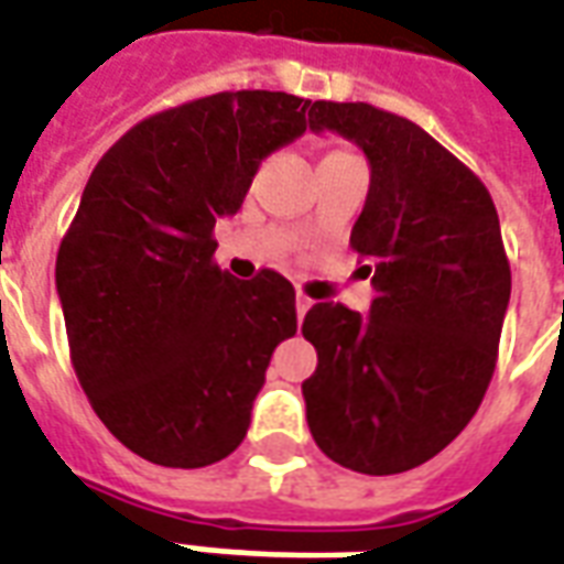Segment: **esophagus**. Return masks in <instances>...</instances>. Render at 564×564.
<instances>
[{
  "label": "esophagus",
  "instance_id": "esophagus-1",
  "mask_svg": "<svg viewBox=\"0 0 564 564\" xmlns=\"http://www.w3.org/2000/svg\"><path fill=\"white\" fill-rule=\"evenodd\" d=\"M294 306H297V318H303V315L310 313V306H313V301L303 294V291H297V297H294Z\"/></svg>",
  "mask_w": 564,
  "mask_h": 564
}]
</instances>
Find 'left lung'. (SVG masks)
<instances>
[{"mask_svg":"<svg viewBox=\"0 0 564 564\" xmlns=\"http://www.w3.org/2000/svg\"><path fill=\"white\" fill-rule=\"evenodd\" d=\"M310 130L365 151L370 191L352 246L377 297L361 315L315 303L303 337L318 367L306 422L337 465L386 477L441 453L489 389L510 263L489 191L419 123L367 102L318 99Z\"/></svg>","mask_w":564,"mask_h":564,"instance_id":"left-lung-1","label":"left lung"}]
</instances>
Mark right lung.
I'll return each mask as SVG.
<instances>
[{
  "label": "right lung",
  "instance_id": "right-lung-1",
  "mask_svg": "<svg viewBox=\"0 0 564 564\" xmlns=\"http://www.w3.org/2000/svg\"><path fill=\"white\" fill-rule=\"evenodd\" d=\"M282 90L212 94L151 115L102 154L57 251L72 367L118 441L163 467L237 449L270 355L297 330L294 289L212 261L258 166L310 127Z\"/></svg>",
  "mask_w": 564,
  "mask_h": 564
}]
</instances>
